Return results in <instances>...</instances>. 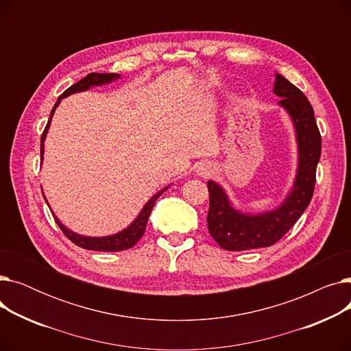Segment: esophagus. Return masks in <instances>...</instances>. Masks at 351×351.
<instances>
[{"label":"esophagus","mask_w":351,"mask_h":351,"mask_svg":"<svg viewBox=\"0 0 351 351\" xmlns=\"http://www.w3.org/2000/svg\"><path fill=\"white\" fill-rule=\"evenodd\" d=\"M212 172V166H210V163H200L199 166H197V173L200 175V176H208L209 173Z\"/></svg>","instance_id":"obj_1"}]
</instances>
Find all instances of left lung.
<instances>
[{
    "instance_id": "1",
    "label": "left lung",
    "mask_w": 351,
    "mask_h": 351,
    "mask_svg": "<svg viewBox=\"0 0 351 351\" xmlns=\"http://www.w3.org/2000/svg\"><path fill=\"white\" fill-rule=\"evenodd\" d=\"M273 92L282 97L279 104L290 114L299 145V168L290 195L274 210L261 215H245L233 209L216 182L209 180L208 229L220 247L226 250H249L267 247L280 239L298 222L313 197L316 169L322 155V136L308 99L303 92L276 73Z\"/></svg>"
}]
</instances>
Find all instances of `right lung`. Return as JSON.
Instances as JSON below:
<instances>
[{
    "label": "right lung",
    "mask_w": 351,
    "mask_h": 351,
    "mask_svg": "<svg viewBox=\"0 0 351 351\" xmlns=\"http://www.w3.org/2000/svg\"><path fill=\"white\" fill-rule=\"evenodd\" d=\"M119 78V75L117 73H98V72H90L85 78H82L80 82L73 84L72 86H69L66 90H64V94L60 97V99L57 101V104L53 105L52 110H51V115L48 119V123L44 129L43 136H41V160H43V155H44V141L48 132V128L51 123V118L55 112V108L58 106V104L61 102L62 98L71 95V94H75V92H82L89 89L90 86L94 85H102V84H109L110 81H114ZM168 188H165L162 191H159L156 195H154L149 202L143 206L142 212L139 213V216L134 220L131 223V226H128L126 229H123L122 232L112 234V236H105V237H88V236H81L78 233H73L72 230L66 229L60 220L53 216L55 222L60 226V229L62 230V233L69 239L72 243H75L77 246L82 247V249H88V250H97V252H121V250H126L129 247H132L136 245V242L142 237L145 229H146V223H147V219H149V215L152 212V208L155 205V202L158 200V197L166 191ZM44 195V193H43ZM45 199V197H44ZM47 200V199H45Z\"/></svg>",
    "instance_id": "add662e5"
}]
</instances>
